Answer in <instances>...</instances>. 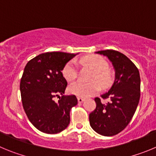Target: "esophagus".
Here are the masks:
<instances>
[{
  "label": "esophagus",
  "instance_id": "1",
  "mask_svg": "<svg viewBox=\"0 0 156 156\" xmlns=\"http://www.w3.org/2000/svg\"><path fill=\"white\" fill-rule=\"evenodd\" d=\"M84 100H85V99H83V98H81V97H78V102H82Z\"/></svg>",
  "mask_w": 156,
  "mask_h": 156
}]
</instances>
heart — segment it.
<instances>
[{
	"mask_svg": "<svg viewBox=\"0 0 156 156\" xmlns=\"http://www.w3.org/2000/svg\"><path fill=\"white\" fill-rule=\"evenodd\" d=\"M79 62L93 71L90 77L92 82L83 83L81 81H77L73 83L69 87L71 94L81 98L89 97L99 92L100 84L102 88H107L113 84L114 79L113 72L108 68L107 61L102 57L99 55H88L80 59ZM62 75L69 82L76 79L78 77L76 63L74 61L67 63L62 70Z\"/></svg>",
	"mask_w": 156,
	"mask_h": 156,
	"instance_id": "heart-1",
	"label": "heart"
}]
</instances>
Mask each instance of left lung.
Here are the masks:
<instances>
[{
    "label": "left lung",
    "instance_id": "left-lung-1",
    "mask_svg": "<svg viewBox=\"0 0 156 156\" xmlns=\"http://www.w3.org/2000/svg\"><path fill=\"white\" fill-rule=\"evenodd\" d=\"M106 56L116 71L113 86L101 95L109 99L102 103L95 98L96 106L89 114V123L95 132L103 136H113L125 128L136 111L140 99L141 78L135 64L124 54L113 50L95 52Z\"/></svg>",
    "mask_w": 156,
    "mask_h": 156
}]
</instances>
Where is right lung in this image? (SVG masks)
Returning a JSON list of instances; mask_svg holds the SVG:
<instances>
[{
    "mask_svg": "<svg viewBox=\"0 0 156 156\" xmlns=\"http://www.w3.org/2000/svg\"><path fill=\"white\" fill-rule=\"evenodd\" d=\"M76 54L47 52L27 63L20 81L23 109L29 121L46 134H57L70 123V111L78 104L75 95H64L68 82L61 71ZM58 98L55 102L54 99Z\"/></svg>",
    "mask_w": 156,
    "mask_h": 156,
    "instance_id": "obj_1",
    "label": "right lung"
}]
</instances>
